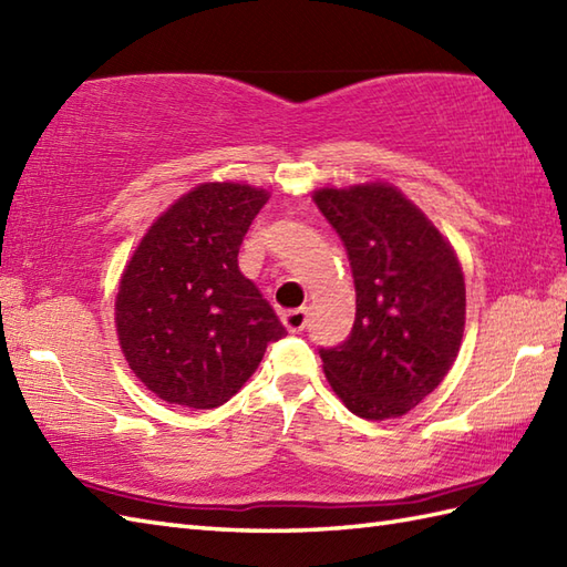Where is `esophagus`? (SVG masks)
<instances>
[{"label":"esophagus","instance_id":"obj_1","mask_svg":"<svg viewBox=\"0 0 567 567\" xmlns=\"http://www.w3.org/2000/svg\"><path fill=\"white\" fill-rule=\"evenodd\" d=\"M308 320H310V310L308 308H298V310H286L281 316V322L286 324L288 332H303L308 327Z\"/></svg>","mask_w":567,"mask_h":567}]
</instances>
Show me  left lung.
Instances as JSON below:
<instances>
[{
	"label": "left lung",
	"instance_id": "obj_1",
	"mask_svg": "<svg viewBox=\"0 0 567 567\" xmlns=\"http://www.w3.org/2000/svg\"><path fill=\"white\" fill-rule=\"evenodd\" d=\"M312 200L342 237L357 286L351 334L320 349L327 381L359 417H400L458 357L465 284L456 251L390 184L320 188Z\"/></svg>",
	"mask_w": 567,
	"mask_h": 567
}]
</instances>
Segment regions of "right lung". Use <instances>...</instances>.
Listing matches in <instances>:
<instances>
[{"mask_svg":"<svg viewBox=\"0 0 567 567\" xmlns=\"http://www.w3.org/2000/svg\"><path fill=\"white\" fill-rule=\"evenodd\" d=\"M264 188L208 182L153 223L121 276L116 332L133 373L169 405L218 408L286 334L237 267Z\"/></svg>","mask_w":567,"mask_h":567,"instance_id":"obj_1","label":"right lung"}]
</instances>
